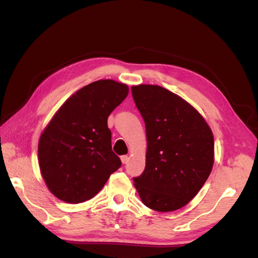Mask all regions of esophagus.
Returning a JSON list of instances; mask_svg holds the SVG:
<instances>
[{
  "instance_id": "obj_1",
  "label": "esophagus",
  "mask_w": 258,
  "mask_h": 258,
  "mask_svg": "<svg viewBox=\"0 0 258 258\" xmlns=\"http://www.w3.org/2000/svg\"><path fill=\"white\" fill-rule=\"evenodd\" d=\"M129 157L127 155H124V156H121V162L122 163H124V165H126V163H128L129 162Z\"/></svg>"
}]
</instances>
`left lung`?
<instances>
[{"label":"left lung","mask_w":258,"mask_h":258,"mask_svg":"<svg viewBox=\"0 0 258 258\" xmlns=\"http://www.w3.org/2000/svg\"><path fill=\"white\" fill-rule=\"evenodd\" d=\"M131 92L147 138L145 169L134 177L136 188L150 209H181L196 196L212 170V131L189 103L160 86H134Z\"/></svg>","instance_id":"obj_1"}]
</instances>
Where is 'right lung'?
<instances>
[{"mask_svg":"<svg viewBox=\"0 0 258 258\" xmlns=\"http://www.w3.org/2000/svg\"><path fill=\"white\" fill-rule=\"evenodd\" d=\"M128 95L127 85L101 80L69 98L38 142V163L49 190L62 201L80 204L101 190L121 167L112 151L107 118Z\"/></svg>","mask_w":258,"mask_h":258,"instance_id":"obj_1","label":"right lung"}]
</instances>
